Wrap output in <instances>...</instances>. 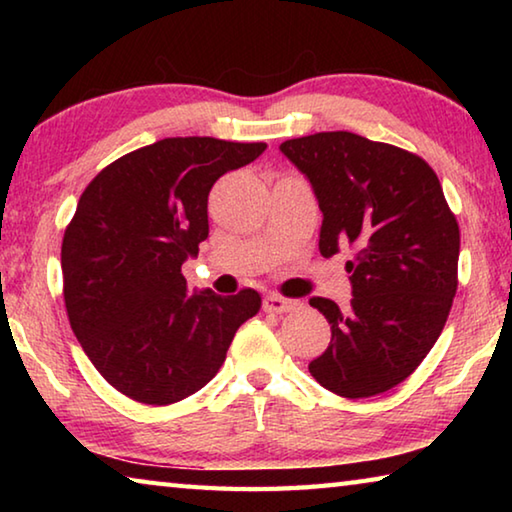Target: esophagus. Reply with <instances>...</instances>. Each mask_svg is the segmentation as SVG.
Here are the masks:
<instances>
[{"label":"esophagus","instance_id":"34e87169","mask_svg":"<svg viewBox=\"0 0 512 512\" xmlns=\"http://www.w3.org/2000/svg\"><path fill=\"white\" fill-rule=\"evenodd\" d=\"M264 311H273V314H284V311H293L300 307L298 300H289V298H282L277 296V293H268L262 302Z\"/></svg>","mask_w":512,"mask_h":512}]
</instances>
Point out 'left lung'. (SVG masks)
<instances>
[{
  "label": "left lung",
  "instance_id": "1",
  "mask_svg": "<svg viewBox=\"0 0 512 512\" xmlns=\"http://www.w3.org/2000/svg\"><path fill=\"white\" fill-rule=\"evenodd\" d=\"M280 151L318 198L320 255L354 250L345 264L350 309L309 300L332 325L309 372L350 400L391 391L438 341L458 287L461 232L436 171L420 155L348 131L287 140Z\"/></svg>",
  "mask_w": 512,
  "mask_h": 512
}]
</instances>
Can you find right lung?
I'll return each mask as SVG.
<instances>
[{"instance_id": "1", "label": "right lung", "mask_w": 512, "mask_h": 512, "mask_svg": "<svg viewBox=\"0 0 512 512\" xmlns=\"http://www.w3.org/2000/svg\"><path fill=\"white\" fill-rule=\"evenodd\" d=\"M264 142L167 137L108 164L76 205L60 266L76 339L101 377L135 402L185 400L225 361L262 298L187 291L180 268L207 239V196Z\"/></svg>"}]
</instances>
